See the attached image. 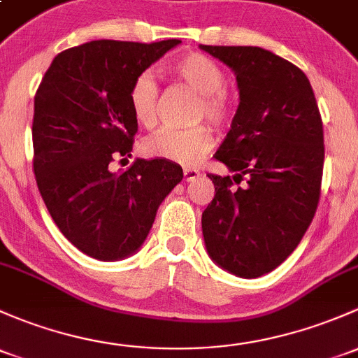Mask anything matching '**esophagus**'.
<instances>
[{
	"label": "esophagus",
	"mask_w": 358,
	"mask_h": 358,
	"mask_svg": "<svg viewBox=\"0 0 358 358\" xmlns=\"http://www.w3.org/2000/svg\"><path fill=\"white\" fill-rule=\"evenodd\" d=\"M201 176V171L195 168H183V180L185 182H194L195 178H199Z\"/></svg>",
	"instance_id": "esophagus-1"
}]
</instances>
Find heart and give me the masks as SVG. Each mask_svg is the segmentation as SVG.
Wrapping results in <instances>:
<instances>
[{"instance_id":"1","label":"heart","mask_w":358,"mask_h":358,"mask_svg":"<svg viewBox=\"0 0 358 358\" xmlns=\"http://www.w3.org/2000/svg\"><path fill=\"white\" fill-rule=\"evenodd\" d=\"M169 75L180 84L199 92L195 120L208 118L214 127L223 129L235 116V99L228 92L227 73L209 56L189 52L169 63ZM129 108L135 123L150 129L159 118V89L149 71H142L131 80ZM214 148L213 129L206 123L190 129H163L145 138L142 150L145 156L166 159L171 163H199Z\"/></svg>"}]
</instances>
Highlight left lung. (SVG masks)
<instances>
[{
  "mask_svg": "<svg viewBox=\"0 0 358 358\" xmlns=\"http://www.w3.org/2000/svg\"><path fill=\"white\" fill-rule=\"evenodd\" d=\"M235 71L240 104L214 154L229 176L208 175L214 199L202 233L214 262L257 278L281 264L310 227L324 166L322 118L299 66L255 46H204ZM245 178V187L239 185Z\"/></svg>",
  "mask_w": 358,
  "mask_h": 358,
  "instance_id": "1",
  "label": "left lung"
}]
</instances>
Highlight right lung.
<instances>
[{
	"label": "right lung",
	"instance_id": "obj_1",
	"mask_svg": "<svg viewBox=\"0 0 358 358\" xmlns=\"http://www.w3.org/2000/svg\"><path fill=\"white\" fill-rule=\"evenodd\" d=\"M180 43L90 41L56 55L37 87V189L59 231L90 257L134 254L163 199L182 182V168L166 159H137L120 175L110 169L115 159L130 157L137 134L131 80Z\"/></svg>",
	"mask_w": 358,
	"mask_h": 358
}]
</instances>
